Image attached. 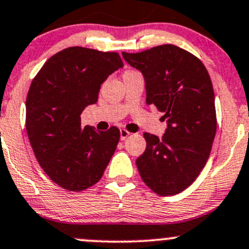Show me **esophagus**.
<instances>
[{
	"mask_svg": "<svg viewBox=\"0 0 249 249\" xmlns=\"http://www.w3.org/2000/svg\"><path fill=\"white\" fill-rule=\"evenodd\" d=\"M129 135H130V132L127 131V130H125V129H120V140H122V141L126 140V139H127V136H129Z\"/></svg>",
	"mask_w": 249,
	"mask_h": 249,
	"instance_id": "1",
	"label": "esophagus"
}]
</instances>
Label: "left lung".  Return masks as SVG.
Segmentation results:
<instances>
[{
  "instance_id": "left-lung-1",
  "label": "left lung",
  "mask_w": 249,
  "mask_h": 249,
  "mask_svg": "<svg viewBox=\"0 0 249 249\" xmlns=\"http://www.w3.org/2000/svg\"><path fill=\"white\" fill-rule=\"evenodd\" d=\"M122 54L144 76L147 105L167 122L161 139L143 134L147 147L136 160L140 176L155 194L176 195L196 179L212 149L217 115L210 74L199 57L173 44Z\"/></svg>"
}]
</instances>
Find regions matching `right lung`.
<instances>
[{
  "instance_id": "1",
  "label": "right lung",
  "mask_w": 249,
  "mask_h": 249,
  "mask_svg": "<svg viewBox=\"0 0 249 249\" xmlns=\"http://www.w3.org/2000/svg\"><path fill=\"white\" fill-rule=\"evenodd\" d=\"M120 67L118 53L70 47L48 59L30 85L27 136L43 171L64 189L96 184L115 152L119 129L82 127L80 114L96 104L101 84Z\"/></svg>"
}]
</instances>
